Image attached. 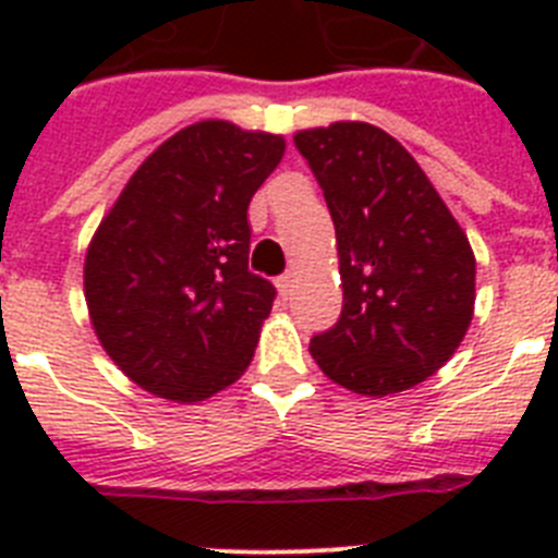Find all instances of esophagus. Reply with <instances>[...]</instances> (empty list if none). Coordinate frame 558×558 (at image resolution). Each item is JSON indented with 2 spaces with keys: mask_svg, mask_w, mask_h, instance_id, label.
<instances>
[{
  "mask_svg": "<svg viewBox=\"0 0 558 558\" xmlns=\"http://www.w3.org/2000/svg\"><path fill=\"white\" fill-rule=\"evenodd\" d=\"M293 282H295L293 274H284L276 279V288H279V295H282V299H290V293H293V288H295Z\"/></svg>",
  "mask_w": 558,
  "mask_h": 558,
  "instance_id": "1",
  "label": "esophagus"
}]
</instances>
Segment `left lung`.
I'll return each mask as SVG.
<instances>
[{"label": "left lung", "instance_id": "obj_1", "mask_svg": "<svg viewBox=\"0 0 558 558\" xmlns=\"http://www.w3.org/2000/svg\"><path fill=\"white\" fill-rule=\"evenodd\" d=\"M322 184L338 240L343 310L310 354L363 397L408 391L461 347L475 254L425 170L386 131L332 122L293 136Z\"/></svg>", "mask_w": 558, "mask_h": 558}]
</instances>
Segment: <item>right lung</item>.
Segmentation results:
<instances>
[{"label": "right lung", "instance_id": "1", "mask_svg": "<svg viewBox=\"0 0 558 558\" xmlns=\"http://www.w3.org/2000/svg\"><path fill=\"white\" fill-rule=\"evenodd\" d=\"M284 156L276 133L181 128L131 175L83 265L92 327L136 386L201 402L248 368L276 288L248 270V204Z\"/></svg>", "mask_w": 558, "mask_h": 558}]
</instances>
